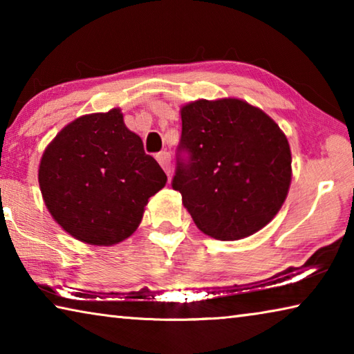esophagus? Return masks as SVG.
Masks as SVG:
<instances>
[{
	"label": "esophagus",
	"mask_w": 354,
	"mask_h": 354,
	"mask_svg": "<svg viewBox=\"0 0 354 354\" xmlns=\"http://www.w3.org/2000/svg\"><path fill=\"white\" fill-rule=\"evenodd\" d=\"M156 159H158V162L160 164V167H162L164 171L167 173V176H170V173H171L170 154L167 153V151H162V153H159L158 156H156Z\"/></svg>",
	"instance_id": "1"
}]
</instances>
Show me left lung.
<instances>
[{"label": "left lung", "instance_id": "1", "mask_svg": "<svg viewBox=\"0 0 354 354\" xmlns=\"http://www.w3.org/2000/svg\"><path fill=\"white\" fill-rule=\"evenodd\" d=\"M171 187L205 234L239 241L283 206L292 179L287 137L259 107L236 98L183 106Z\"/></svg>", "mask_w": 354, "mask_h": 354}]
</instances>
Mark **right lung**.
I'll use <instances>...</instances> for the list:
<instances>
[{
    "label": "right lung",
    "mask_w": 354,
    "mask_h": 354,
    "mask_svg": "<svg viewBox=\"0 0 354 354\" xmlns=\"http://www.w3.org/2000/svg\"><path fill=\"white\" fill-rule=\"evenodd\" d=\"M167 175L120 109L68 123L46 147L39 167L41 196L59 225L88 245L118 243L140 225L149 196Z\"/></svg>",
    "instance_id": "right-lung-1"
}]
</instances>
